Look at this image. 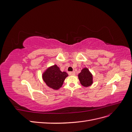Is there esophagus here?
Returning a JSON list of instances; mask_svg holds the SVG:
<instances>
[{
	"mask_svg": "<svg viewBox=\"0 0 132 132\" xmlns=\"http://www.w3.org/2000/svg\"><path fill=\"white\" fill-rule=\"evenodd\" d=\"M68 74L70 75H74L75 74V71H69L68 72Z\"/></svg>",
	"mask_w": 132,
	"mask_h": 132,
	"instance_id": "34e87169",
	"label": "esophagus"
}]
</instances>
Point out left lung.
Listing matches in <instances>:
<instances>
[{
    "instance_id": "8db88e82",
    "label": "left lung",
    "mask_w": 132,
    "mask_h": 132,
    "mask_svg": "<svg viewBox=\"0 0 132 132\" xmlns=\"http://www.w3.org/2000/svg\"><path fill=\"white\" fill-rule=\"evenodd\" d=\"M79 79L81 84L85 87L90 86L93 84V75L87 68L82 69L81 73L78 75Z\"/></svg>"
}]
</instances>
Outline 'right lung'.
I'll list each match as a JSON object with an SVG mask.
<instances>
[{"label": "right lung", "instance_id": "right-lung-1", "mask_svg": "<svg viewBox=\"0 0 132 132\" xmlns=\"http://www.w3.org/2000/svg\"><path fill=\"white\" fill-rule=\"evenodd\" d=\"M68 76L65 71H62L57 65L52 66L48 68L43 74V79L47 86L54 90L61 87L66 77Z\"/></svg>", "mask_w": 132, "mask_h": 132}]
</instances>
